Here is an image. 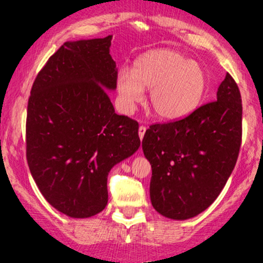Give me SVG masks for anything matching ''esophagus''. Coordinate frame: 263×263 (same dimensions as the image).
<instances>
[{
    "label": "esophagus",
    "mask_w": 263,
    "mask_h": 263,
    "mask_svg": "<svg viewBox=\"0 0 263 263\" xmlns=\"http://www.w3.org/2000/svg\"><path fill=\"white\" fill-rule=\"evenodd\" d=\"M144 134H146V127H144V126H140V127H138V136H140L141 140L143 138Z\"/></svg>",
    "instance_id": "34e87169"
}]
</instances>
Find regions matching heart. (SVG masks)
I'll return each instance as SVG.
<instances>
[{
  "label": "heart",
  "instance_id": "heart-1",
  "mask_svg": "<svg viewBox=\"0 0 263 263\" xmlns=\"http://www.w3.org/2000/svg\"><path fill=\"white\" fill-rule=\"evenodd\" d=\"M204 69L182 53L156 49L136 59L134 69L121 68L116 74L120 105L131 112L151 89L149 105L159 119L177 121L200 105L206 90Z\"/></svg>",
  "mask_w": 263,
  "mask_h": 263
}]
</instances>
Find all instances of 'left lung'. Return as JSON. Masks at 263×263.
<instances>
[{"label": "left lung", "instance_id": "left-lung-1", "mask_svg": "<svg viewBox=\"0 0 263 263\" xmlns=\"http://www.w3.org/2000/svg\"><path fill=\"white\" fill-rule=\"evenodd\" d=\"M218 100L189 116L149 126L142 141L152 165L153 208L168 219L186 220L214 203L236 164L242 135L240 90L230 74Z\"/></svg>", "mask_w": 263, "mask_h": 263}]
</instances>
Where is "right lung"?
Here are the masks:
<instances>
[{"label": "right lung", "instance_id": "add662e5", "mask_svg": "<svg viewBox=\"0 0 263 263\" xmlns=\"http://www.w3.org/2000/svg\"><path fill=\"white\" fill-rule=\"evenodd\" d=\"M112 35L65 42L33 83L27 108V162L54 209L69 218L96 215L107 205L111 168L140 147L138 123L117 115Z\"/></svg>", "mask_w": 263, "mask_h": 263}]
</instances>
